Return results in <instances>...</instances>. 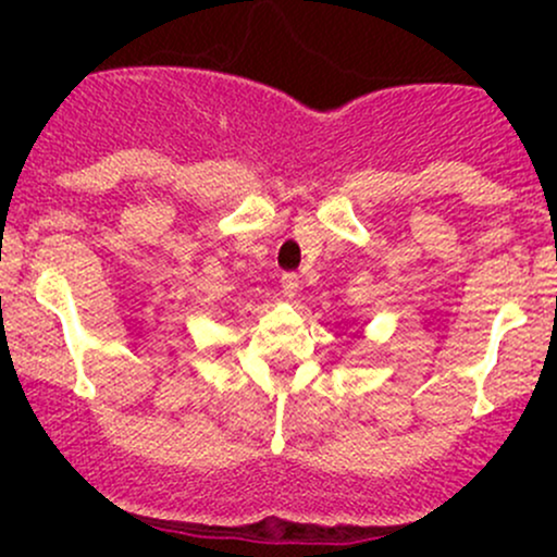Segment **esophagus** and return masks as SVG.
I'll use <instances>...</instances> for the list:
<instances>
[{"label": "esophagus", "instance_id": "esophagus-1", "mask_svg": "<svg viewBox=\"0 0 557 557\" xmlns=\"http://www.w3.org/2000/svg\"><path fill=\"white\" fill-rule=\"evenodd\" d=\"M280 283H283V296L285 298H296L298 296V274L296 272H285Z\"/></svg>", "mask_w": 557, "mask_h": 557}]
</instances>
